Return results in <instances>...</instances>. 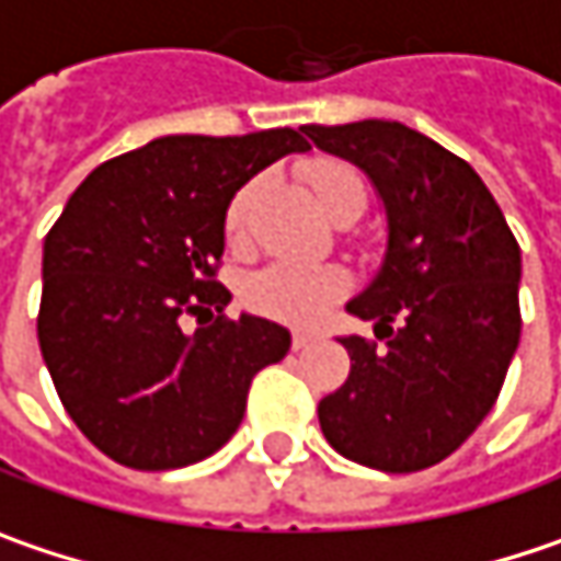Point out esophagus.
<instances>
[{"label":"esophagus","mask_w":561,"mask_h":561,"mask_svg":"<svg viewBox=\"0 0 561 561\" xmlns=\"http://www.w3.org/2000/svg\"><path fill=\"white\" fill-rule=\"evenodd\" d=\"M312 335H306V332H294V351H306L309 344H312Z\"/></svg>","instance_id":"obj_1"}]
</instances>
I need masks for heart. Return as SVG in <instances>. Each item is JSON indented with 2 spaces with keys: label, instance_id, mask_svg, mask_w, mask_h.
I'll return each mask as SVG.
<instances>
[{
  "label": "heart",
  "instance_id": "heart-1",
  "mask_svg": "<svg viewBox=\"0 0 561 561\" xmlns=\"http://www.w3.org/2000/svg\"><path fill=\"white\" fill-rule=\"evenodd\" d=\"M309 187L325 214H335L344 201H367L364 179L354 165L339 159H319L309 165ZM261 181H245L226 204L222 232L232 249L245 245L249 222L259 201ZM347 277L332 264H294V261H274L255 271L242 284V300L252 312L267 316L274 322L287 325H316L329 316V309L344 297Z\"/></svg>",
  "mask_w": 561,
  "mask_h": 561
}]
</instances>
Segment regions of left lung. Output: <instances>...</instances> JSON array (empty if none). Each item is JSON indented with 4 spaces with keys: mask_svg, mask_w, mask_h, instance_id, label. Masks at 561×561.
<instances>
[{
    "mask_svg": "<svg viewBox=\"0 0 561 561\" xmlns=\"http://www.w3.org/2000/svg\"><path fill=\"white\" fill-rule=\"evenodd\" d=\"M319 149L367 172L386 207V255L347 312L377 341L351 354L319 402L341 457L419 472L447 460L492 412L520 341V245L469 162L399 121L306 124Z\"/></svg>",
    "mask_w": 561,
    "mask_h": 561,
    "instance_id": "1",
    "label": "left lung"
}]
</instances>
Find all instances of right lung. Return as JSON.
I'll return each instance as SVG.
<instances>
[{
  "label": "right lung",
  "mask_w": 561,
  "mask_h": 561,
  "mask_svg": "<svg viewBox=\"0 0 561 561\" xmlns=\"http://www.w3.org/2000/svg\"><path fill=\"white\" fill-rule=\"evenodd\" d=\"M300 130L159 137L107 159L44 239L37 341L76 427L130 469H181L217 454L245 415L252 377L284 360L290 332L259 316L191 335L181 316L229 302L217 280L229 197Z\"/></svg>",
  "instance_id": "add662e5"
}]
</instances>
